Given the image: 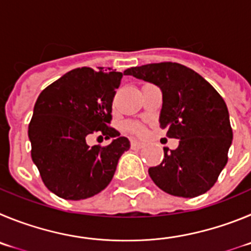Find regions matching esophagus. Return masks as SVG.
<instances>
[{"mask_svg": "<svg viewBox=\"0 0 251 251\" xmlns=\"http://www.w3.org/2000/svg\"><path fill=\"white\" fill-rule=\"evenodd\" d=\"M142 146H144V142L137 141V140H132V141H131V148L140 149V148H142Z\"/></svg>", "mask_w": 251, "mask_h": 251, "instance_id": "obj_1", "label": "esophagus"}]
</instances>
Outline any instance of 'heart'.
Listing matches in <instances>:
<instances>
[{
  "mask_svg": "<svg viewBox=\"0 0 251 251\" xmlns=\"http://www.w3.org/2000/svg\"><path fill=\"white\" fill-rule=\"evenodd\" d=\"M134 130L136 131V132H141V128L140 127H134Z\"/></svg>",
  "mask_w": 251,
  "mask_h": 251,
  "instance_id": "obj_1",
  "label": "heart"
}]
</instances>
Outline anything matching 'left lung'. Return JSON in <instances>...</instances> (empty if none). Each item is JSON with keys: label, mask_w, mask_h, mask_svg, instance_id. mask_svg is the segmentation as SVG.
<instances>
[{"label": "left lung", "mask_w": 251, "mask_h": 251, "mask_svg": "<svg viewBox=\"0 0 251 251\" xmlns=\"http://www.w3.org/2000/svg\"><path fill=\"white\" fill-rule=\"evenodd\" d=\"M124 74L160 87V127L168 137L180 140L175 150L164 149L161 164L149 169L152 181L180 198L210 190L226 165L232 141L229 111L219 92L194 70L176 62L131 67Z\"/></svg>", "instance_id": "left-lung-1"}]
</instances>
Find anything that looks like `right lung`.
<instances>
[{"label":"right lung","instance_id":"1","mask_svg":"<svg viewBox=\"0 0 251 251\" xmlns=\"http://www.w3.org/2000/svg\"><path fill=\"white\" fill-rule=\"evenodd\" d=\"M121 78L111 69H75L37 98L28 125L31 156L47 189L60 198L81 200L102 191L130 149V141L109 126ZM95 132L114 140L90 148L86 141Z\"/></svg>","mask_w":251,"mask_h":251}]
</instances>
